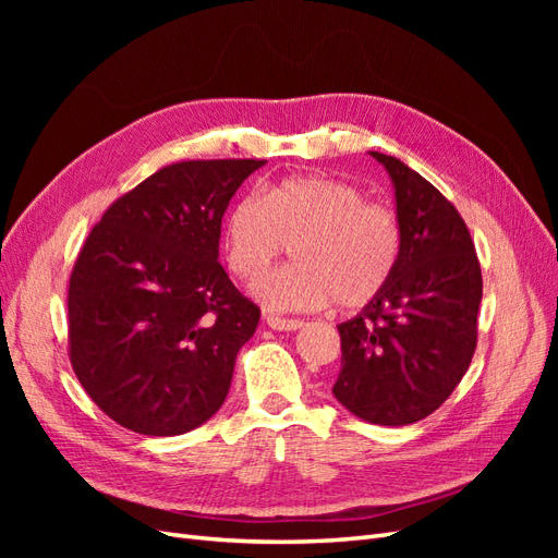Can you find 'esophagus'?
I'll list each match as a JSON object with an SVG mask.
<instances>
[{"instance_id":"obj_1","label":"esophagus","mask_w":558,"mask_h":558,"mask_svg":"<svg viewBox=\"0 0 558 558\" xmlns=\"http://www.w3.org/2000/svg\"><path fill=\"white\" fill-rule=\"evenodd\" d=\"M267 326L275 328V330H298V328H302V320L300 318H283V316L267 314Z\"/></svg>"}]
</instances>
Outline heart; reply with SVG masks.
<instances>
[{
  "label": "heart",
  "mask_w": 558,
  "mask_h": 558,
  "mask_svg": "<svg viewBox=\"0 0 558 558\" xmlns=\"http://www.w3.org/2000/svg\"><path fill=\"white\" fill-rule=\"evenodd\" d=\"M228 265L256 277L286 251L295 263L253 283L263 305L307 312L337 302L363 310L391 283L400 253L398 214L349 181L295 177L240 199L228 218Z\"/></svg>",
  "instance_id": "1"
}]
</instances>
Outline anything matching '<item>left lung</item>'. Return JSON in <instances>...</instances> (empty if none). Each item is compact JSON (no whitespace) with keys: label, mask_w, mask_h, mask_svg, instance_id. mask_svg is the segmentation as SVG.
I'll return each instance as SVG.
<instances>
[{"label":"left lung","mask_w":558,"mask_h":558,"mask_svg":"<svg viewBox=\"0 0 558 558\" xmlns=\"http://www.w3.org/2000/svg\"><path fill=\"white\" fill-rule=\"evenodd\" d=\"M396 185L402 253L386 291L337 326L335 398L369 424L408 426L451 396L477 347L482 269L459 209L408 165L369 150Z\"/></svg>","instance_id":"left-lung-1"}]
</instances>
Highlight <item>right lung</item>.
Wrapping results in <instances>:
<instances>
[{"label":"right lung","instance_id":"right-lung-1","mask_svg":"<svg viewBox=\"0 0 558 558\" xmlns=\"http://www.w3.org/2000/svg\"><path fill=\"white\" fill-rule=\"evenodd\" d=\"M265 160H183L111 202L66 291L70 361L118 426L181 435L211 418L260 310L218 263L221 218Z\"/></svg>","mask_w":558,"mask_h":558}]
</instances>
